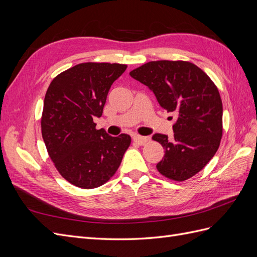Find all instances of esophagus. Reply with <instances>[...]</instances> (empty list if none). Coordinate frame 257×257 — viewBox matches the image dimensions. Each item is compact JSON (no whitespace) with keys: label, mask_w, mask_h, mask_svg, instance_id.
Instances as JSON below:
<instances>
[{"label":"esophagus","mask_w":257,"mask_h":257,"mask_svg":"<svg viewBox=\"0 0 257 257\" xmlns=\"http://www.w3.org/2000/svg\"><path fill=\"white\" fill-rule=\"evenodd\" d=\"M133 139H134V142H135V143H137L138 145L143 146V145H145L146 143H148V141H149V137H145V136L135 135V136L133 137Z\"/></svg>","instance_id":"esophagus-1"}]
</instances>
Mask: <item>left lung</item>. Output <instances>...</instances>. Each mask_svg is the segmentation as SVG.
<instances>
[{
    "label": "left lung",
    "instance_id": "8db88e82",
    "mask_svg": "<svg viewBox=\"0 0 257 257\" xmlns=\"http://www.w3.org/2000/svg\"><path fill=\"white\" fill-rule=\"evenodd\" d=\"M130 75L154 93L162 108L177 115L173 138L152 136L165 150L157 168L172 180H188L219 149L223 133L219 90L203 69L188 61H151Z\"/></svg>",
    "mask_w": 257,
    "mask_h": 257
}]
</instances>
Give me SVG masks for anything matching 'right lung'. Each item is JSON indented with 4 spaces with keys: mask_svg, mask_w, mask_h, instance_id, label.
Masks as SVG:
<instances>
[{
    "mask_svg": "<svg viewBox=\"0 0 257 257\" xmlns=\"http://www.w3.org/2000/svg\"><path fill=\"white\" fill-rule=\"evenodd\" d=\"M127 65L77 64L54 77L46 92L41 119L44 143L65 180L81 189L106 183L118 170L131 136L96 130L93 118L103 113L107 94Z\"/></svg>",
    "mask_w": 257,
    "mask_h": 257,
    "instance_id": "add662e5",
    "label": "right lung"
}]
</instances>
